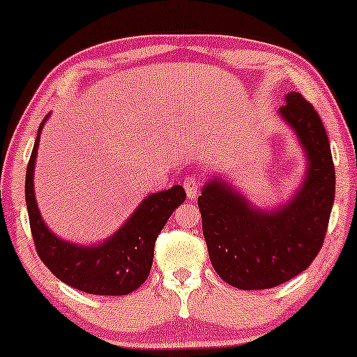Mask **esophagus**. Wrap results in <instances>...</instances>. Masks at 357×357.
Listing matches in <instances>:
<instances>
[{"label":"esophagus","instance_id":"esophagus-1","mask_svg":"<svg viewBox=\"0 0 357 357\" xmlns=\"http://www.w3.org/2000/svg\"><path fill=\"white\" fill-rule=\"evenodd\" d=\"M183 186H184V190H186V195H188V197H190V199H195V197L199 195L201 183H199V179H197L195 174L184 176Z\"/></svg>","mask_w":357,"mask_h":357}]
</instances>
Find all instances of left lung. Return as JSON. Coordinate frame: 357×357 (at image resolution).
Here are the masks:
<instances>
[{
  "label": "left lung",
  "mask_w": 357,
  "mask_h": 357,
  "mask_svg": "<svg viewBox=\"0 0 357 357\" xmlns=\"http://www.w3.org/2000/svg\"><path fill=\"white\" fill-rule=\"evenodd\" d=\"M307 153L301 191L276 213L252 211L238 192L211 181L197 197L209 259L222 281L238 289H269L289 281L323 248L336 192L328 132L301 93H289L281 109Z\"/></svg>",
  "instance_id": "left-lung-1"
}]
</instances>
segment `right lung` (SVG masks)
<instances>
[{
	"label": "right lung",
	"instance_id": "1",
	"mask_svg": "<svg viewBox=\"0 0 357 357\" xmlns=\"http://www.w3.org/2000/svg\"><path fill=\"white\" fill-rule=\"evenodd\" d=\"M46 118L43 119V123ZM40 124V131L43 130ZM40 132L36 136L26 167V208L33 241L46 268L64 284L89 294L124 296L137 289L151 271L154 243L166 221L186 199L183 186L146 197L135 214L108 241L98 246H76L56 238L43 222L33 190L34 160Z\"/></svg>",
	"mask_w": 357,
	"mask_h": 357
}]
</instances>
